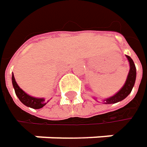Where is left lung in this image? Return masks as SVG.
I'll return each instance as SVG.
<instances>
[{"instance_id":"1","label":"left lung","mask_w":147,"mask_h":147,"mask_svg":"<svg viewBox=\"0 0 147 147\" xmlns=\"http://www.w3.org/2000/svg\"><path fill=\"white\" fill-rule=\"evenodd\" d=\"M126 58L129 61V64H130V70L127 75V79L125 80V83L124 84L123 87L121 88L116 94H115L113 96L106 98L105 100H103V102L105 104H115L117 102H120L124 99H125L130 94H131V90L133 89L134 85H135V82L136 79V69L135 63L133 62V60L131 59L130 56L126 55ZM94 100H96V98H94Z\"/></svg>"}]
</instances>
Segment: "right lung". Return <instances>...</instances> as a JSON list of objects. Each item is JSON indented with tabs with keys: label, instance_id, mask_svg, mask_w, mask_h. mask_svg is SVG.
<instances>
[{
	"label": "right lung",
	"instance_id": "add662e5",
	"mask_svg": "<svg viewBox=\"0 0 147 147\" xmlns=\"http://www.w3.org/2000/svg\"><path fill=\"white\" fill-rule=\"evenodd\" d=\"M11 80H12V85H13V88L15 89L16 96L18 97L20 101L27 107L36 109V110L41 109L48 102V101L47 102L45 101L44 98H37V97H33V96L27 94L25 91H23L18 86L17 83L16 82L15 77H14V74H12Z\"/></svg>",
	"mask_w": 147,
	"mask_h": 147
}]
</instances>
